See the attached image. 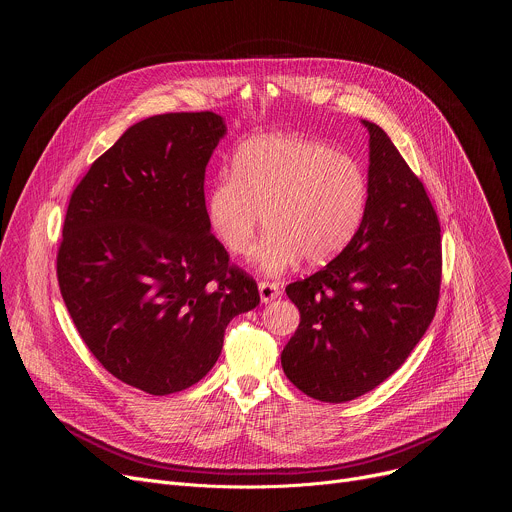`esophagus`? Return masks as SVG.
I'll return each mask as SVG.
<instances>
[{
    "label": "esophagus",
    "mask_w": 512,
    "mask_h": 512,
    "mask_svg": "<svg viewBox=\"0 0 512 512\" xmlns=\"http://www.w3.org/2000/svg\"><path fill=\"white\" fill-rule=\"evenodd\" d=\"M279 294H281L279 283H273V281H259V296H261V302H263V304L273 302L275 298H279Z\"/></svg>",
    "instance_id": "esophagus-1"
}]
</instances>
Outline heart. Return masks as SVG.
Segmentation results:
<instances>
[{
	"label": "heart",
	"mask_w": 512,
	"mask_h": 512,
	"mask_svg": "<svg viewBox=\"0 0 512 512\" xmlns=\"http://www.w3.org/2000/svg\"><path fill=\"white\" fill-rule=\"evenodd\" d=\"M367 200V174L352 156L318 139L263 135L243 143L233 172L212 182L206 218L235 257L253 251L267 218L271 233L255 261L279 275L304 257L322 265L340 255L362 225Z\"/></svg>",
	"instance_id": "obj_1"
}]
</instances>
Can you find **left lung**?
Masks as SVG:
<instances>
[{"label":"left lung","instance_id":"8db88e82","mask_svg":"<svg viewBox=\"0 0 512 512\" xmlns=\"http://www.w3.org/2000/svg\"><path fill=\"white\" fill-rule=\"evenodd\" d=\"M369 129V200L348 247L289 283L300 326L281 352L285 377L326 403L379 387L429 328L442 283L440 221L389 135Z\"/></svg>","mask_w":512,"mask_h":512}]
</instances>
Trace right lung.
<instances>
[{
	"mask_svg": "<svg viewBox=\"0 0 512 512\" xmlns=\"http://www.w3.org/2000/svg\"><path fill=\"white\" fill-rule=\"evenodd\" d=\"M221 115L166 113L131 125L68 202L56 275L93 356L150 395L198 383L229 322L259 304L253 277L210 235L206 164Z\"/></svg>",
	"mask_w": 512,
	"mask_h": 512,
	"instance_id": "obj_1",
	"label": "right lung"
}]
</instances>
